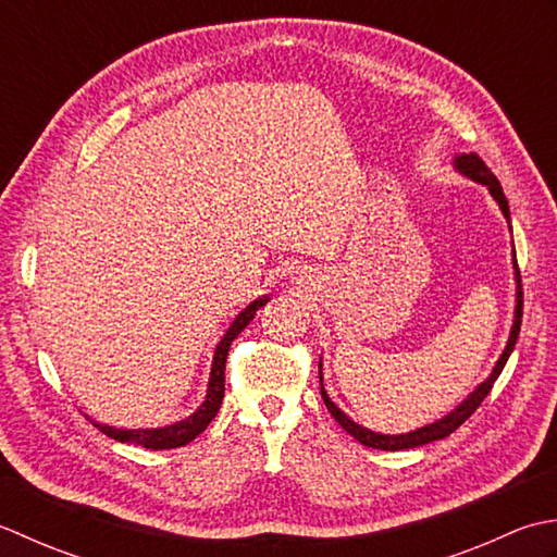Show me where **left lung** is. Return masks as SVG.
Listing matches in <instances>:
<instances>
[{
    "label": "left lung",
    "instance_id": "obj_1",
    "mask_svg": "<svg viewBox=\"0 0 557 557\" xmlns=\"http://www.w3.org/2000/svg\"><path fill=\"white\" fill-rule=\"evenodd\" d=\"M457 168H459V173L473 177L475 183H481V185H485L487 189H491V195L495 197V201L500 203V209H503V213H505V219H509V207H507V197H505V191H503L500 180H497V177L493 175V170L483 163V158H481V156H475V153L459 156V158H457ZM515 269H517L519 290H517V310H515L512 334H509L507 348L503 350L500 360H497L495 370L491 372V377H487V380L481 384V387L475 389V392L469 396L467 401L459 404L457 408H454V411H451L449 416L442 418V421H437V423H433V425H425V428H421V430H413V433H406V435H380V433H370V430L360 428L358 423L350 421V418L342 411V408H336V404H334L332 399H329L326 392H324V387H320V389H322V399H324V404H326V408H329V413H332V416L336 418L338 425H342L348 435H354V437L360 442V445L372 447V449L399 451V449L421 447V445H428V442H435V440H445V437H447V435H451L454 430H457L463 421H469L471 413L475 411V408H479V406L483 404L485 396L491 394L495 380L500 377V372H503V368H505V362H507L509 354H512V350H515V344H517V336H519V329H521V314H524V293H521V276H519V267H517V255H515ZM320 382H322V362H320Z\"/></svg>",
    "mask_w": 557,
    "mask_h": 557
}]
</instances>
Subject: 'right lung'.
Returning a JSON list of instances; mask_svg holds the SVG:
<instances>
[{"mask_svg": "<svg viewBox=\"0 0 557 557\" xmlns=\"http://www.w3.org/2000/svg\"><path fill=\"white\" fill-rule=\"evenodd\" d=\"M267 298L255 300L249 308H245L240 314L235 317V322L231 324L228 332L221 338L219 348L213 354V366H211V380H209V389H207V401H203L195 416H189L187 421H180L175 425L168 428H156V430H120V428H110V425H98L103 433L117 442H134V445H141L146 449H173V447H183L187 442L195 440L199 433L207 430V425L213 421L215 413H219L221 401H223V392H225V358H228V348L233 344V338L243 332V329L255 320L257 310L262 308Z\"/></svg>", "mask_w": 557, "mask_h": 557, "instance_id": "1", "label": "right lung"}]
</instances>
